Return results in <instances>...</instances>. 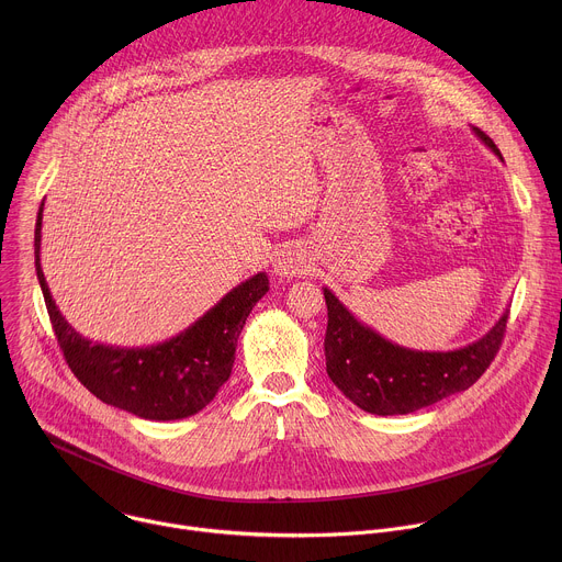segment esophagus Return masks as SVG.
<instances>
[{
	"label": "esophagus",
	"instance_id": "obj_1",
	"mask_svg": "<svg viewBox=\"0 0 562 562\" xmlns=\"http://www.w3.org/2000/svg\"><path fill=\"white\" fill-rule=\"evenodd\" d=\"M308 271V258H306V251L297 245H284L278 256H276V262H273V273L278 278H297V276H304Z\"/></svg>",
	"mask_w": 562,
	"mask_h": 562
}]
</instances>
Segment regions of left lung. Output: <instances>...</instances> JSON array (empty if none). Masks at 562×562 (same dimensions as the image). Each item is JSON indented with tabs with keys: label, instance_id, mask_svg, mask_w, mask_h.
<instances>
[{
	"label": "left lung",
	"instance_id": "1",
	"mask_svg": "<svg viewBox=\"0 0 562 562\" xmlns=\"http://www.w3.org/2000/svg\"><path fill=\"white\" fill-rule=\"evenodd\" d=\"M473 133L498 157L494 139L480 128ZM329 323L325 336L327 373L360 409L375 416H405L469 389L496 358L509 311L480 340L456 351H416L384 340L364 327L353 313L325 289Z\"/></svg>",
	"mask_w": 562,
	"mask_h": 562
}]
</instances>
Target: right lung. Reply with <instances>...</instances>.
Masks as SVG:
<instances>
[{"label": "right lung", "instance_id": "right-lung-1", "mask_svg": "<svg viewBox=\"0 0 562 562\" xmlns=\"http://www.w3.org/2000/svg\"><path fill=\"white\" fill-rule=\"evenodd\" d=\"M42 211L35 224V271L59 349L75 373L102 403L144 420H180L198 414L228 380L237 338L256 302L269 291L258 273L228 291L180 336L146 349L93 345L61 317L48 291L42 265Z\"/></svg>", "mask_w": 562, "mask_h": 562}]
</instances>
